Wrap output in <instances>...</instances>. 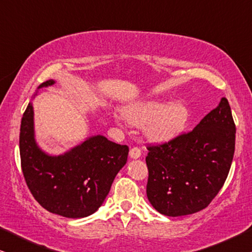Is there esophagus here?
<instances>
[{"mask_svg": "<svg viewBox=\"0 0 252 252\" xmlns=\"http://www.w3.org/2000/svg\"><path fill=\"white\" fill-rule=\"evenodd\" d=\"M129 157L133 158V159H137V158H140L141 157V150L136 147L132 148V149L129 150Z\"/></svg>", "mask_w": 252, "mask_h": 252, "instance_id": "esophagus-1", "label": "esophagus"}]
</instances>
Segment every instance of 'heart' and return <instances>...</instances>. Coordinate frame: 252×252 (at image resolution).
I'll list each match as a JSON object with an SVG mask.
<instances>
[{
	"mask_svg": "<svg viewBox=\"0 0 252 252\" xmlns=\"http://www.w3.org/2000/svg\"><path fill=\"white\" fill-rule=\"evenodd\" d=\"M123 116L133 126H143L150 142L168 143L181 136L190 122V110L182 101L171 103L149 99L135 102L123 110Z\"/></svg>",
	"mask_w": 252,
	"mask_h": 252,
	"instance_id": "b5f03b06",
	"label": "heart"
}]
</instances>
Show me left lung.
<instances>
[{
    "label": "left lung",
    "instance_id": "left-lung-1",
    "mask_svg": "<svg viewBox=\"0 0 252 252\" xmlns=\"http://www.w3.org/2000/svg\"><path fill=\"white\" fill-rule=\"evenodd\" d=\"M235 133L229 103L222 97L191 132L148 148L147 196L150 204L168 217L205 209L228 175Z\"/></svg>",
    "mask_w": 252,
    "mask_h": 252
}]
</instances>
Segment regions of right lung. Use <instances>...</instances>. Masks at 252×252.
Listing matches in <instances>:
<instances>
[{
  "label": "right lung",
  "instance_id": "obj_1",
  "mask_svg": "<svg viewBox=\"0 0 252 252\" xmlns=\"http://www.w3.org/2000/svg\"><path fill=\"white\" fill-rule=\"evenodd\" d=\"M55 80L41 84L49 87ZM33 95L20 125L19 151L24 178L34 198L51 213L85 218L103 204L116 175L125 166L128 147L103 135L88 136L61 155L41 149L35 140Z\"/></svg>",
  "mask_w": 252,
  "mask_h": 252
}]
</instances>
